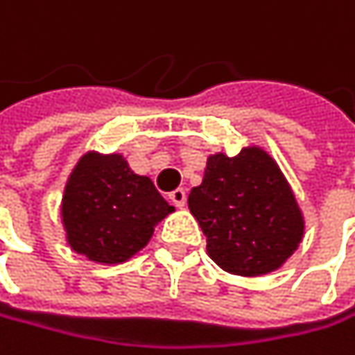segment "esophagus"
Listing matches in <instances>:
<instances>
[{
  "label": "esophagus",
  "instance_id": "obj_1",
  "mask_svg": "<svg viewBox=\"0 0 355 355\" xmlns=\"http://www.w3.org/2000/svg\"><path fill=\"white\" fill-rule=\"evenodd\" d=\"M168 198H170V202H172L176 208H185V204H187V193H185V189H174Z\"/></svg>",
  "mask_w": 355,
  "mask_h": 355
}]
</instances>
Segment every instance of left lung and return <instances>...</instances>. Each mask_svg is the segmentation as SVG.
Returning a JSON list of instances; mask_svg holds the SVG:
<instances>
[{"instance_id":"1","label":"left lung","mask_w":355,"mask_h":355,"mask_svg":"<svg viewBox=\"0 0 355 355\" xmlns=\"http://www.w3.org/2000/svg\"><path fill=\"white\" fill-rule=\"evenodd\" d=\"M189 210L206 235L208 256L227 272L260 277L281 268L304 237V214L279 164L262 147L208 157Z\"/></svg>"}]
</instances>
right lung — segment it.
Listing matches in <instances>:
<instances>
[{
	"mask_svg": "<svg viewBox=\"0 0 355 355\" xmlns=\"http://www.w3.org/2000/svg\"><path fill=\"white\" fill-rule=\"evenodd\" d=\"M174 208L149 176L135 174L120 153L87 151L72 168L62 196L68 245L97 264H120L143 250Z\"/></svg>",
	"mask_w": 355,
	"mask_h": 355,
	"instance_id": "add662e5",
	"label": "right lung"
}]
</instances>
